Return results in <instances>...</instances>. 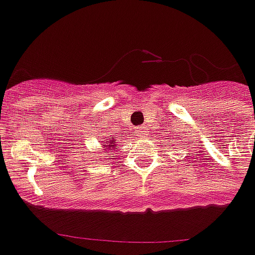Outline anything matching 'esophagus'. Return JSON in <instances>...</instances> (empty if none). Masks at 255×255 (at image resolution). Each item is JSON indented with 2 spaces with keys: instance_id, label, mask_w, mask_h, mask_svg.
Masks as SVG:
<instances>
[{
  "instance_id": "34e87169",
  "label": "esophagus",
  "mask_w": 255,
  "mask_h": 255,
  "mask_svg": "<svg viewBox=\"0 0 255 255\" xmlns=\"http://www.w3.org/2000/svg\"><path fill=\"white\" fill-rule=\"evenodd\" d=\"M137 134H140V136H143V134H146V129L144 128H137Z\"/></svg>"
}]
</instances>
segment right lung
<instances>
[{
  "mask_svg": "<svg viewBox=\"0 0 255 255\" xmlns=\"http://www.w3.org/2000/svg\"><path fill=\"white\" fill-rule=\"evenodd\" d=\"M103 146H106V147H109V149H111V147H113V146H115V143L111 140V142H109V144H103Z\"/></svg>",
  "mask_w": 255,
  "mask_h": 255,
  "instance_id": "add662e5",
  "label": "right lung"
}]
</instances>
